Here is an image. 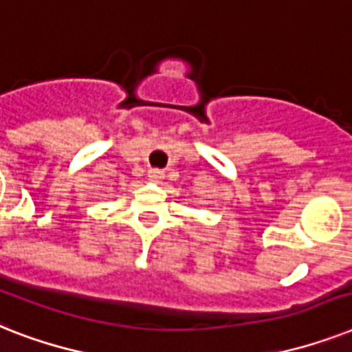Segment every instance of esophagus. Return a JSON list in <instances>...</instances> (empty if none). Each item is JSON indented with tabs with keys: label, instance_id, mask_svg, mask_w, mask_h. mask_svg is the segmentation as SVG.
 Returning a JSON list of instances; mask_svg holds the SVG:
<instances>
[{
	"label": "esophagus",
	"instance_id": "1",
	"mask_svg": "<svg viewBox=\"0 0 352 352\" xmlns=\"http://www.w3.org/2000/svg\"><path fill=\"white\" fill-rule=\"evenodd\" d=\"M148 177L153 179V181H161L162 177H164V171L159 170V168H151V170L148 171Z\"/></svg>",
	"mask_w": 352,
	"mask_h": 352
}]
</instances>
